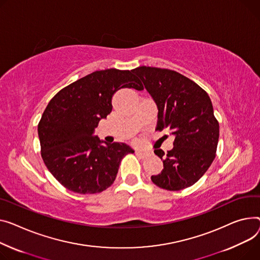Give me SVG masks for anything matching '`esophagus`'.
<instances>
[{"label": "esophagus", "mask_w": 260, "mask_h": 260, "mask_svg": "<svg viewBox=\"0 0 260 260\" xmlns=\"http://www.w3.org/2000/svg\"><path fill=\"white\" fill-rule=\"evenodd\" d=\"M136 154L139 155L140 158H146L148 155V152L146 151H142V150H136Z\"/></svg>", "instance_id": "34e87169"}]
</instances>
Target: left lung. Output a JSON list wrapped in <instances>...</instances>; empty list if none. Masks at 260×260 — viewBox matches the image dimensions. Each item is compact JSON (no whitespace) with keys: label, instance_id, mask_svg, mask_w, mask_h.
I'll return each instance as SVG.
<instances>
[{"label":"left lung","instance_id":"8db88e82","mask_svg":"<svg viewBox=\"0 0 260 260\" xmlns=\"http://www.w3.org/2000/svg\"><path fill=\"white\" fill-rule=\"evenodd\" d=\"M132 72L158 107L157 129L168 128L176 137L167 153L154 149L164 168L151 176L152 183L170 191L190 187L208 170L216 154L219 124L210 97L194 81L168 69L142 66Z\"/></svg>","mask_w":260,"mask_h":260}]
</instances>
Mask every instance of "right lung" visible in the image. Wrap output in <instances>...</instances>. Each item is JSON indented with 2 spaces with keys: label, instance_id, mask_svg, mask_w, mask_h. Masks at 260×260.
<instances>
[{
  "label": "right lung",
  "instance_id": "1",
  "mask_svg": "<svg viewBox=\"0 0 260 260\" xmlns=\"http://www.w3.org/2000/svg\"><path fill=\"white\" fill-rule=\"evenodd\" d=\"M142 91L131 71H95L61 89L50 100L38 125L41 154L63 187L80 194L99 193L115 181L121 160L134 150L124 143L101 145L94 136L99 121L112 112L120 89Z\"/></svg>",
  "mask_w": 260,
  "mask_h": 260
}]
</instances>
